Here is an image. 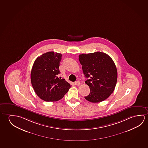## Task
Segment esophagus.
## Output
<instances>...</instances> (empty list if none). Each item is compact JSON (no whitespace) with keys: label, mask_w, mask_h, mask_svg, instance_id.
<instances>
[{"label":"esophagus","mask_w":148,"mask_h":148,"mask_svg":"<svg viewBox=\"0 0 148 148\" xmlns=\"http://www.w3.org/2000/svg\"><path fill=\"white\" fill-rule=\"evenodd\" d=\"M75 85H76V86H79L80 84V82H78V81L75 82Z\"/></svg>","instance_id":"1"}]
</instances>
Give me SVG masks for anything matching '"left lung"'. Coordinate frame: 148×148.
I'll use <instances>...</instances> for the list:
<instances>
[{
	"label": "left lung",
	"mask_w": 148,
	"mask_h": 148,
	"mask_svg": "<svg viewBox=\"0 0 148 148\" xmlns=\"http://www.w3.org/2000/svg\"><path fill=\"white\" fill-rule=\"evenodd\" d=\"M85 82L90 92L84 97L90 102H99L109 97L116 86L117 71L113 60L105 53L97 52L79 55Z\"/></svg>",
	"instance_id": "obj_1"
}]
</instances>
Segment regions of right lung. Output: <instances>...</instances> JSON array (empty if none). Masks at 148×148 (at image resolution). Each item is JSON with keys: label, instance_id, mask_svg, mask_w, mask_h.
<instances>
[{"label": "right lung", "instance_id": "1", "mask_svg": "<svg viewBox=\"0 0 148 148\" xmlns=\"http://www.w3.org/2000/svg\"><path fill=\"white\" fill-rule=\"evenodd\" d=\"M62 54L54 52L44 53L37 57L32 66L31 82L39 97L46 101H56L64 97L70 84L57 76Z\"/></svg>", "mask_w": 148, "mask_h": 148}]
</instances>
